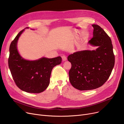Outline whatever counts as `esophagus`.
I'll use <instances>...</instances> for the list:
<instances>
[{
    "label": "esophagus",
    "mask_w": 124,
    "mask_h": 124,
    "mask_svg": "<svg viewBox=\"0 0 124 124\" xmlns=\"http://www.w3.org/2000/svg\"><path fill=\"white\" fill-rule=\"evenodd\" d=\"M62 60H63V61H66V60H67L66 56H64V55L62 56Z\"/></svg>",
    "instance_id": "34e87169"
}]
</instances>
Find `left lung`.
Wrapping results in <instances>:
<instances>
[{
    "instance_id": "8db88e82",
    "label": "left lung",
    "mask_w": 124,
    "mask_h": 124,
    "mask_svg": "<svg viewBox=\"0 0 124 124\" xmlns=\"http://www.w3.org/2000/svg\"><path fill=\"white\" fill-rule=\"evenodd\" d=\"M92 26L93 37L88 43L98 48L96 50L76 52L67 57L71 64L69 71L70 82L80 90L101 86L108 79L115 65L111 39L100 26Z\"/></svg>"
}]
</instances>
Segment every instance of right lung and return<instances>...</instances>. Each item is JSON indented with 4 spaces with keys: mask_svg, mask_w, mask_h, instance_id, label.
I'll use <instances>...</instances> for the list:
<instances>
[{
    "mask_svg": "<svg viewBox=\"0 0 124 124\" xmlns=\"http://www.w3.org/2000/svg\"><path fill=\"white\" fill-rule=\"evenodd\" d=\"M23 31L19 32L10 45L9 68L19 89L29 93H40L49 86L52 70L61 63L62 58L59 56L51 59L42 58L36 61L23 59L16 47L18 39Z\"/></svg>",
    "mask_w": 124,
    "mask_h": 124,
    "instance_id": "obj_1",
    "label": "right lung"
}]
</instances>
